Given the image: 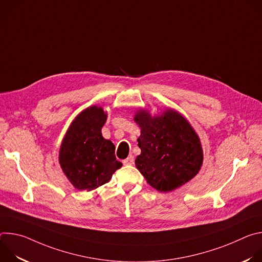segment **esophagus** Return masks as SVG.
<instances>
[{"label": "esophagus", "instance_id": "34e87169", "mask_svg": "<svg viewBox=\"0 0 262 262\" xmlns=\"http://www.w3.org/2000/svg\"><path fill=\"white\" fill-rule=\"evenodd\" d=\"M134 162H135L134 157H133V156H129L127 159H125V160L123 161V164H124V165H133Z\"/></svg>", "mask_w": 262, "mask_h": 262}]
</instances>
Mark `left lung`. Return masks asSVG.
I'll return each mask as SVG.
<instances>
[{"instance_id": "8db88e82", "label": "left lung", "mask_w": 262, "mask_h": 262, "mask_svg": "<svg viewBox=\"0 0 262 262\" xmlns=\"http://www.w3.org/2000/svg\"><path fill=\"white\" fill-rule=\"evenodd\" d=\"M134 120L141 128L136 167L152 188L171 192L198 174L203 163L201 142L181 114L168 108L152 117L141 108Z\"/></svg>"}]
</instances>
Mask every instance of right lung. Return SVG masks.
<instances>
[{
    "label": "right lung",
    "mask_w": 262,
    "mask_h": 262,
    "mask_svg": "<svg viewBox=\"0 0 262 262\" xmlns=\"http://www.w3.org/2000/svg\"><path fill=\"white\" fill-rule=\"evenodd\" d=\"M105 120L101 106H89L71 122L62 141L60 166L79 191L89 192L108 182L122 166L116 160L115 145L101 135Z\"/></svg>",
    "instance_id": "1"
}]
</instances>
